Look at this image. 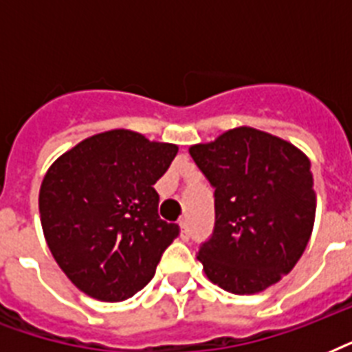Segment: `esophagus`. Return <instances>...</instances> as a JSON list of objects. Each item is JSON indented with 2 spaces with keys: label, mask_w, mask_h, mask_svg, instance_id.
<instances>
[{
  "label": "esophagus",
  "mask_w": 352,
  "mask_h": 352,
  "mask_svg": "<svg viewBox=\"0 0 352 352\" xmlns=\"http://www.w3.org/2000/svg\"><path fill=\"white\" fill-rule=\"evenodd\" d=\"M179 228H181V239L182 241H188V239H190V237H192V234H190V228H188L186 221H181V223H179Z\"/></svg>",
  "instance_id": "1"
}]
</instances>
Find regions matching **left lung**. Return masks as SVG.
Listing matches in <instances>:
<instances>
[{
    "label": "left lung",
    "instance_id": "1",
    "mask_svg": "<svg viewBox=\"0 0 352 352\" xmlns=\"http://www.w3.org/2000/svg\"><path fill=\"white\" fill-rule=\"evenodd\" d=\"M190 155L214 186L215 225L197 259L212 283L256 294L289 274L311 239V162L290 142L235 127Z\"/></svg>",
    "mask_w": 352,
    "mask_h": 352
}]
</instances>
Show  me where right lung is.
Segmentation results:
<instances>
[{
	"mask_svg": "<svg viewBox=\"0 0 352 352\" xmlns=\"http://www.w3.org/2000/svg\"><path fill=\"white\" fill-rule=\"evenodd\" d=\"M175 144L127 129L98 133L63 153L40 188L41 228L65 276L91 298L122 301L155 276L179 225L159 217L153 184Z\"/></svg>",
	"mask_w": 352,
	"mask_h": 352,
	"instance_id": "obj_1",
	"label": "right lung"
}]
</instances>
